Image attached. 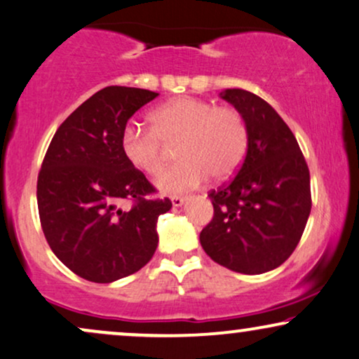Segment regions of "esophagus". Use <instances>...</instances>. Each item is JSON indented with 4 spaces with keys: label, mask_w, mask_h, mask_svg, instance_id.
Wrapping results in <instances>:
<instances>
[{
    "label": "esophagus",
    "mask_w": 359,
    "mask_h": 359,
    "mask_svg": "<svg viewBox=\"0 0 359 359\" xmlns=\"http://www.w3.org/2000/svg\"><path fill=\"white\" fill-rule=\"evenodd\" d=\"M186 201V196H178V194H175V196H171V203H173V206H183Z\"/></svg>",
    "instance_id": "obj_1"
}]
</instances>
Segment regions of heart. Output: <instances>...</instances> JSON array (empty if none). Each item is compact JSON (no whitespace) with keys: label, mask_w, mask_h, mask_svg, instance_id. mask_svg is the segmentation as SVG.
I'll return each instance as SVG.
<instances>
[{"label":"heart","mask_w":359,"mask_h":359,"mask_svg":"<svg viewBox=\"0 0 359 359\" xmlns=\"http://www.w3.org/2000/svg\"><path fill=\"white\" fill-rule=\"evenodd\" d=\"M148 120L150 130L127 125L120 147L130 165L148 176L161 173L176 147L180 161L158 180L165 191L196 188L208 176L229 180L248 155L249 128L234 107L184 95L156 107Z\"/></svg>","instance_id":"heart-1"}]
</instances>
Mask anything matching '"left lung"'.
Masks as SVG:
<instances>
[{
	"mask_svg": "<svg viewBox=\"0 0 359 359\" xmlns=\"http://www.w3.org/2000/svg\"><path fill=\"white\" fill-rule=\"evenodd\" d=\"M249 128L245 160L208 196L214 216L199 234L209 257L241 273H264L290 257L311 209L310 171L295 135L264 99L242 88L221 94Z\"/></svg>",
	"mask_w": 359,
	"mask_h": 359,
	"instance_id": "8db88e82",
	"label": "left lung"
}]
</instances>
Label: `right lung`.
<instances>
[{
    "label": "right lung",
    "mask_w": 359,
    "mask_h": 359,
    "mask_svg": "<svg viewBox=\"0 0 359 359\" xmlns=\"http://www.w3.org/2000/svg\"><path fill=\"white\" fill-rule=\"evenodd\" d=\"M158 97L110 86L77 107L50 140L37 176V209L49 248L79 277L110 283L145 267L158 245V216L171 201L123 156L135 111ZM130 201V210L119 204Z\"/></svg>",
    "instance_id": "1"
}]
</instances>
